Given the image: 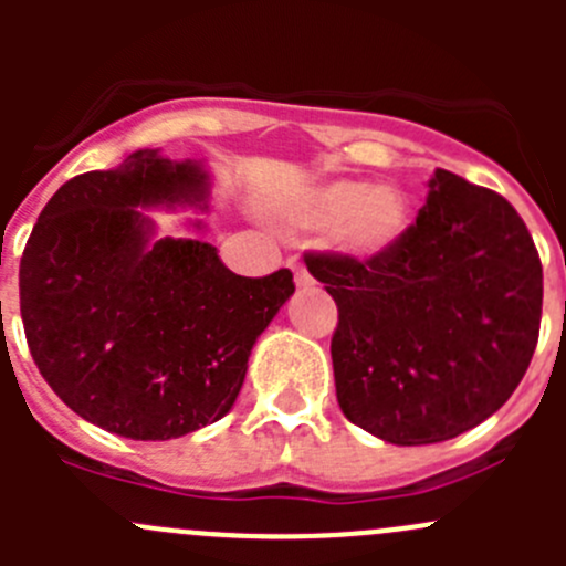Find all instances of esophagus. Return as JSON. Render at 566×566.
Masks as SVG:
<instances>
[{"label":"esophagus","mask_w":566,"mask_h":566,"mask_svg":"<svg viewBox=\"0 0 566 566\" xmlns=\"http://www.w3.org/2000/svg\"><path fill=\"white\" fill-rule=\"evenodd\" d=\"M293 268V273H295V284H298V287H312V284H315V279H312V273L306 271L304 265H290Z\"/></svg>","instance_id":"esophagus-1"}]
</instances>
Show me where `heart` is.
<instances>
[{
	"label": "heart",
	"mask_w": 566,
	"mask_h": 566,
	"mask_svg": "<svg viewBox=\"0 0 566 566\" xmlns=\"http://www.w3.org/2000/svg\"><path fill=\"white\" fill-rule=\"evenodd\" d=\"M408 193L367 180H331L312 188L293 210V221L306 230L334 227V247L353 260L373 262L386 256L408 235Z\"/></svg>",
	"instance_id": "b5f03b06"
}]
</instances>
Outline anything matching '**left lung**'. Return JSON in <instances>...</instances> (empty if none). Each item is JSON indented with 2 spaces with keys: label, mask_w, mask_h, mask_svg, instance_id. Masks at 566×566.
<instances>
[{
  "label": "left lung",
  "mask_w": 566,
  "mask_h": 566,
  "mask_svg": "<svg viewBox=\"0 0 566 566\" xmlns=\"http://www.w3.org/2000/svg\"><path fill=\"white\" fill-rule=\"evenodd\" d=\"M397 249L373 262L306 254L339 310L331 339L339 408L397 447L458 438L526 375L542 262L501 193L436 169Z\"/></svg>",
  "instance_id": "obj_1"
}]
</instances>
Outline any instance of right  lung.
Wrapping results in <instances>:
<instances>
[{"label": "right lung", "mask_w": 566, "mask_h": 566, "mask_svg": "<svg viewBox=\"0 0 566 566\" xmlns=\"http://www.w3.org/2000/svg\"><path fill=\"white\" fill-rule=\"evenodd\" d=\"M202 161L136 150L67 180L21 256V319L40 375L90 424L169 441L230 413L251 347L295 293L287 268L238 276L202 238H158L147 210H208ZM202 232V219L188 221Z\"/></svg>", "instance_id": "1"}]
</instances>
